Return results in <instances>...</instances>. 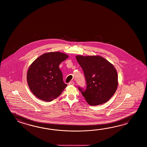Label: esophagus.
<instances>
[{
	"instance_id": "1",
	"label": "esophagus",
	"mask_w": 147,
	"mask_h": 147,
	"mask_svg": "<svg viewBox=\"0 0 147 147\" xmlns=\"http://www.w3.org/2000/svg\"><path fill=\"white\" fill-rule=\"evenodd\" d=\"M68 84L69 85H74L75 84V82H74V81H70L69 83H68Z\"/></svg>"
}]
</instances>
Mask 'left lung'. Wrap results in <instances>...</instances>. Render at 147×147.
Returning a JSON list of instances; mask_svg holds the SVG:
<instances>
[{
    "label": "left lung",
    "mask_w": 147,
    "mask_h": 147,
    "mask_svg": "<svg viewBox=\"0 0 147 147\" xmlns=\"http://www.w3.org/2000/svg\"><path fill=\"white\" fill-rule=\"evenodd\" d=\"M76 57L84 73L86 88L78 87L91 106L106 103L115 93L118 87L116 68L107 60L99 56Z\"/></svg>",
    "instance_id": "8db88e82"
}]
</instances>
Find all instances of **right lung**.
<instances>
[{
    "mask_svg": "<svg viewBox=\"0 0 147 147\" xmlns=\"http://www.w3.org/2000/svg\"><path fill=\"white\" fill-rule=\"evenodd\" d=\"M68 58V55L60 52L47 53L31 63L27 71V81L36 97L49 102L63 92L67 85L63 81L59 66Z\"/></svg>",
    "mask_w": 147,
    "mask_h": 147,
    "instance_id": "1",
    "label": "right lung"
}]
</instances>
